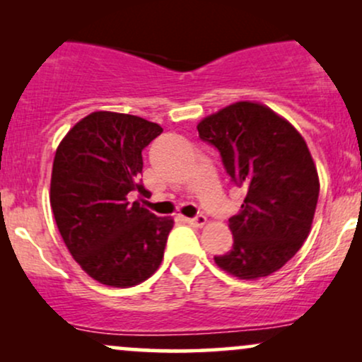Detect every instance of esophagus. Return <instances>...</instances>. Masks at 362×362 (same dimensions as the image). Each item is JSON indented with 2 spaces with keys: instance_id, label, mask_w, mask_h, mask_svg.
Returning a JSON list of instances; mask_svg holds the SVG:
<instances>
[{
  "instance_id": "34e87169",
  "label": "esophagus",
  "mask_w": 362,
  "mask_h": 362,
  "mask_svg": "<svg viewBox=\"0 0 362 362\" xmlns=\"http://www.w3.org/2000/svg\"><path fill=\"white\" fill-rule=\"evenodd\" d=\"M206 221H207V218H206L204 214H197V216H194V218L187 219V223H189L190 226H197V228L204 226Z\"/></svg>"
}]
</instances>
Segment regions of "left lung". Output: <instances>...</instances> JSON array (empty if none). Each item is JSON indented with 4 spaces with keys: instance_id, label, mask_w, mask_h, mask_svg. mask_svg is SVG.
Listing matches in <instances>:
<instances>
[{
    "instance_id": "obj_1",
    "label": "left lung",
    "mask_w": 362,
    "mask_h": 362,
    "mask_svg": "<svg viewBox=\"0 0 362 362\" xmlns=\"http://www.w3.org/2000/svg\"><path fill=\"white\" fill-rule=\"evenodd\" d=\"M199 138L221 155L231 180L245 189L230 218L233 248L214 262L240 279L279 271L308 236L320 182L305 139L269 107L236 102L197 126Z\"/></svg>"
}]
</instances>
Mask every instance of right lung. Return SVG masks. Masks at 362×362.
Listing matches in <instances>:
<instances>
[{
    "label": "right lung",
    "mask_w": 362,
    "mask_h": 362,
    "mask_svg": "<svg viewBox=\"0 0 362 362\" xmlns=\"http://www.w3.org/2000/svg\"><path fill=\"white\" fill-rule=\"evenodd\" d=\"M163 132L138 115L93 112L57 146L51 207L73 259L95 281L131 288L146 281L163 260L173 221L138 201L146 192L143 149Z\"/></svg>",
    "instance_id": "right-lung-1"
}]
</instances>
